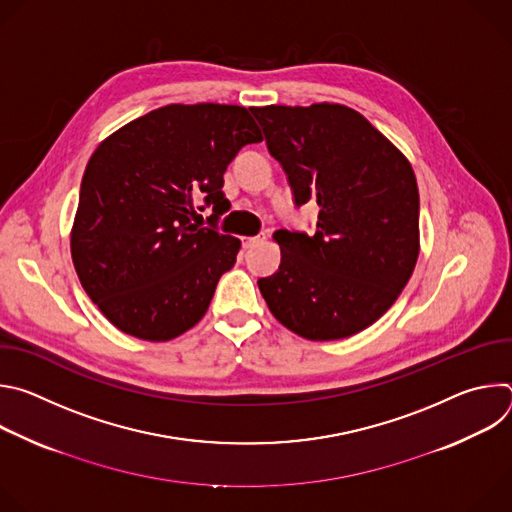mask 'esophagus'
I'll return each mask as SVG.
<instances>
[{
    "label": "esophagus",
    "instance_id": "obj_1",
    "mask_svg": "<svg viewBox=\"0 0 512 512\" xmlns=\"http://www.w3.org/2000/svg\"><path fill=\"white\" fill-rule=\"evenodd\" d=\"M265 241V235H257V237H245L243 239V245L247 247V249H251V247H255V245H259V243H263Z\"/></svg>",
    "mask_w": 512,
    "mask_h": 512
}]
</instances>
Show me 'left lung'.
I'll return each mask as SVG.
<instances>
[{"label": "left lung", "instance_id": "8db88e82", "mask_svg": "<svg viewBox=\"0 0 512 512\" xmlns=\"http://www.w3.org/2000/svg\"><path fill=\"white\" fill-rule=\"evenodd\" d=\"M314 235L279 229V269L257 281L269 312L308 340L348 338L399 298L419 257V190L405 154L338 103L251 107Z\"/></svg>", "mask_w": 512, "mask_h": 512}]
</instances>
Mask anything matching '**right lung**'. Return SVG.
<instances>
[{"instance_id":"add662e5","label":"right lung","mask_w":512,"mask_h":512,"mask_svg":"<svg viewBox=\"0 0 512 512\" xmlns=\"http://www.w3.org/2000/svg\"><path fill=\"white\" fill-rule=\"evenodd\" d=\"M263 141L239 105H166L105 137L83 184L70 255L87 296L121 332L166 342L206 314L241 241L190 218L204 198L229 210L223 174ZM214 214V216H216Z\"/></svg>"}]
</instances>
